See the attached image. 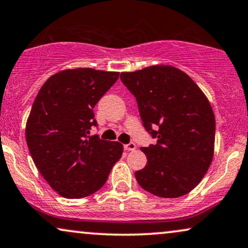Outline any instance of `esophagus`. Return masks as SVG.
I'll list each match as a JSON object with an SVG mask.
<instances>
[{
  "mask_svg": "<svg viewBox=\"0 0 248 248\" xmlns=\"http://www.w3.org/2000/svg\"><path fill=\"white\" fill-rule=\"evenodd\" d=\"M124 149L126 150V151H134V150L136 149V144L133 143V142H130V143H128V144H124Z\"/></svg>",
  "mask_w": 248,
  "mask_h": 248,
  "instance_id": "34e87169",
  "label": "esophagus"
}]
</instances>
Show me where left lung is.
<instances>
[{
  "mask_svg": "<svg viewBox=\"0 0 248 248\" xmlns=\"http://www.w3.org/2000/svg\"><path fill=\"white\" fill-rule=\"evenodd\" d=\"M120 79L136 98L144 128L156 139L155 145L140 149L147 164L135 173L139 184L162 198L189 193L205 176L214 155L215 117L207 97L173 66L124 72Z\"/></svg>",
  "mask_w": 248,
  "mask_h": 248,
  "instance_id": "8db88e82",
  "label": "left lung"
}]
</instances>
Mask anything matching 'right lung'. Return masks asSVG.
Returning <instances> with one entry per match:
<instances>
[{"mask_svg":"<svg viewBox=\"0 0 248 248\" xmlns=\"http://www.w3.org/2000/svg\"><path fill=\"white\" fill-rule=\"evenodd\" d=\"M119 72L64 70L50 77L33 103L26 142L36 168L62 197L79 199L104 186L121 158L119 142L90 136L93 108L115 83Z\"/></svg>","mask_w":248,"mask_h":248,"instance_id":"1","label":"right lung"}]
</instances>
